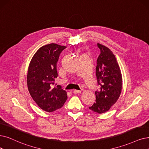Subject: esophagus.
I'll return each instance as SVG.
<instances>
[{
	"mask_svg": "<svg viewBox=\"0 0 149 149\" xmlns=\"http://www.w3.org/2000/svg\"><path fill=\"white\" fill-rule=\"evenodd\" d=\"M73 93L74 94H79V93H81V91H80V90H74Z\"/></svg>",
	"mask_w": 149,
	"mask_h": 149,
	"instance_id": "obj_1",
	"label": "esophagus"
}]
</instances>
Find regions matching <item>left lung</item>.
Segmentation results:
<instances>
[{
    "mask_svg": "<svg viewBox=\"0 0 149 149\" xmlns=\"http://www.w3.org/2000/svg\"><path fill=\"white\" fill-rule=\"evenodd\" d=\"M100 54L97 58L96 76L100 90L97 91L96 102L89 107L93 112L102 114L109 111L119 98L122 91L121 71L112 52L97 43Z\"/></svg>",
    "mask_w": 149,
    "mask_h": 149,
    "instance_id": "obj_1",
    "label": "left lung"
}]
</instances>
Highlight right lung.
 Masks as SVG:
<instances>
[{"label":"right lung","mask_w":149,"mask_h":149,"mask_svg":"<svg viewBox=\"0 0 149 149\" xmlns=\"http://www.w3.org/2000/svg\"><path fill=\"white\" fill-rule=\"evenodd\" d=\"M66 46L51 43L35 52L30 62L27 72L28 90L40 108L51 112L61 108L67 95L61 86L54 83L58 76L57 63L61 52Z\"/></svg>","instance_id":"obj_1"}]
</instances>
